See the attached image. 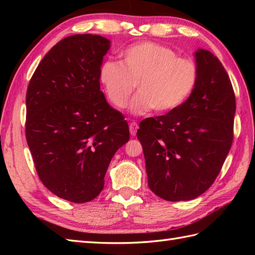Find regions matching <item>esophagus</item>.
<instances>
[{"instance_id": "obj_1", "label": "esophagus", "mask_w": 255, "mask_h": 255, "mask_svg": "<svg viewBox=\"0 0 255 255\" xmlns=\"http://www.w3.org/2000/svg\"><path fill=\"white\" fill-rule=\"evenodd\" d=\"M137 129H138V125L136 122H131L129 124V131H130V135L131 136H135L136 132H137Z\"/></svg>"}]
</instances>
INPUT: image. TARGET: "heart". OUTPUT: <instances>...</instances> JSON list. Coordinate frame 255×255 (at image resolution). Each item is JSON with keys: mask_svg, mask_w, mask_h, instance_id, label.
<instances>
[{"mask_svg": "<svg viewBox=\"0 0 255 255\" xmlns=\"http://www.w3.org/2000/svg\"><path fill=\"white\" fill-rule=\"evenodd\" d=\"M122 64L103 63L100 80L110 102L118 109L126 108L133 90L139 92L131 102L135 115L154 109L169 112L187 100L198 82L195 60L178 57L174 50L156 42L132 45L122 54Z\"/></svg>", "mask_w": 255, "mask_h": 255, "instance_id": "1", "label": "heart"}]
</instances>
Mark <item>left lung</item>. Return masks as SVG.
Returning <instances> with one entry per match:
<instances>
[{"label":"left lung","mask_w":255,"mask_h":255,"mask_svg":"<svg viewBox=\"0 0 255 255\" xmlns=\"http://www.w3.org/2000/svg\"><path fill=\"white\" fill-rule=\"evenodd\" d=\"M198 82L187 101L164 116L146 118L137 138L148 187L167 201L191 200L215 182L234 138L235 93L208 50L196 53Z\"/></svg>","instance_id":"left-lung-1"}]
</instances>
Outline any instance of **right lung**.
<instances>
[{
  "instance_id": "right-lung-1",
  "label": "right lung",
  "mask_w": 255,
  "mask_h": 255,
  "mask_svg": "<svg viewBox=\"0 0 255 255\" xmlns=\"http://www.w3.org/2000/svg\"><path fill=\"white\" fill-rule=\"evenodd\" d=\"M110 41L74 34L45 55L29 82L25 138L37 174L62 199L100 195L111 158L129 140L122 112L100 91V67Z\"/></svg>"
}]
</instances>
